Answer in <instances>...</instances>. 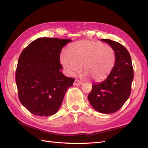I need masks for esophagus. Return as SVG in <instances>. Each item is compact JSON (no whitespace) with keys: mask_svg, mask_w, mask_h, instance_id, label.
Wrapping results in <instances>:
<instances>
[{"mask_svg":"<svg viewBox=\"0 0 148 148\" xmlns=\"http://www.w3.org/2000/svg\"><path fill=\"white\" fill-rule=\"evenodd\" d=\"M82 84H83L82 82L79 81V80H77V79H76L73 83L74 86H79V85H82Z\"/></svg>","mask_w":148,"mask_h":148,"instance_id":"obj_1","label":"esophagus"}]
</instances>
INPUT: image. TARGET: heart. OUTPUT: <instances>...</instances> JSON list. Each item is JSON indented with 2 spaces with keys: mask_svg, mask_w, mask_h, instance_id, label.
I'll return each instance as SVG.
<instances>
[{
  "mask_svg": "<svg viewBox=\"0 0 148 148\" xmlns=\"http://www.w3.org/2000/svg\"><path fill=\"white\" fill-rule=\"evenodd\" d=\"M67 52L61 53L60 62L70 75L79 72L83 65L86 76L95 81H102L108 77L115 64L114 49L99 42H76L69 47Z\"/></svg>",
  "mask_w": 148,
  "mask_h": 148,
  "instance_id": "b5f03b06",
  "label": "heart"
}]
</instances>
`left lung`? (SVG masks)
Returning a JSON list of instances; mask_svg holds the SVG:
<instances>
[{
	"label": "left lung",
	"instance_id": "8db88e82",
	"mask_svg": "<svg viewBox=\"0 0 148 148\" xmlns=\"http://www.w3.org/2000/svg\"><path fill=\"white\" fill-rule=\"evenodd\" d=\"M114 49L115 61L114 68L104 82L95 83L88 99L96 110L112 114L119 110L131 93L133 69L131 57L122 44L110 39H101Z\"/></svg>",
	"mask_w": 148,
	"mask_h": 148
}]
</instances>
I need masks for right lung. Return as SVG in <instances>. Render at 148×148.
Returning <instances> with one entry per match:
<instances>
[{"instance_id":"right-lung-1","label":"right lung","mask_w":148,"mask_h":148,"mask_svg":"<svg viewBox=\"0 0 148 148\" xmlns=\"http://www.w3.org/2000/svg\"><path fill=\"white\" fill-rule=\"evenodd\" d=\"M71 39L39 38L21 53L15 80L19 99L31 114L48 117L59 110L75 79L60 70V54Z\"/></svg>"}]
</instances>
